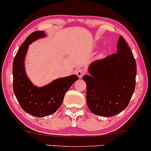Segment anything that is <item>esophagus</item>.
I'll return each mask as SVG.
<instances>
[{
    "label": "esophagus",
    "instance_id": "obj_1",
    "mask_svg": "<svg viewBox=\"0 0 151 151\" xmlns=\"http://www.w3.org/2000/svg\"><path fill=\"white\" fill-rule=\"evenodd\" d=\"M85 72L86 71L84 69H78L77 71H76V75H77L80 78H82V76L85 74Z\"/></svg>",
    "mask_w": 151,
    "mask_h": 151
}]
</instances>
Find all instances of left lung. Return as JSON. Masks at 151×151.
<instances>
[{"mask_svg": "<svg viewBox=\"0 0 151 151\" xmlns=\"http://www.w3.org/2000/svg\"><path fill=\"white\" fill-rule=\"evenodd\" d=\"M117 53L97 60L90 65L86 84V104L94 114L114 116L127 108L135 88L137 65L133 54L120 36Z\"/></svg>", "mask_w": 151, "mask_h": 151, "instance_id": "8db88e82", "label": "left lung"}]
</instances>
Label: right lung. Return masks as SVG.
Returning <instances> with one entry per match:
<instances>
[{
    "label": "right lung",
    "mask_w": 151,
    "mask_h": 151,
    "mask_svg": "<svg viewBox=\"0 0 151 151\" xmlns=\"http://www.w3.org/2000/svg\"><path fill=\"white\" fill-rule=\"evenodd\" d=\"M45 36L42 31L32 33L20 47L13 62V89L16 98L25 112L38 117L54 113L61 106L66 92L78 79L77 76L72 75L57 79L41 88L34 86L29 80L24 68L28 45Z\"/></svg>",
    "instance_id": "add662e5"
}]
</instances>
